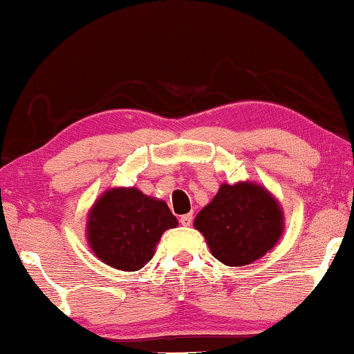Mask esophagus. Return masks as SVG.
<instances>
[{
  "mask_svg": "<svg viewBox=\"0 0 354 354\" xmlns=\"http://www.w3.org/2000/svg\"><path fill=\"white\" fill-rule=\"evenodd\" d=\"M180 223L183 227H189L192 223V214H185V216L180 217Z\"/></svg>",
  "mask_w": 354,
  "mask_h": 354,
  "instance_id": "obj_1",
  "label": "esophagus"
}]
</instances>
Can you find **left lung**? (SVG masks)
<instances>
[{
	"label": "left lung",
	"instance_id": "obj_1",
	"mask_svg": "<svg viewBox=\"0 0 354 354\" xmlns=\"http://www.w3.org/2000/svg\"><path fill=\"white\" fill-rule=\"evenodd\" d=\"M194 227L218 261L245 266L274 247L283 234V210L265 187L253 183L222 185L201 210Z\"/></svg>",
	"mask_w": 354,
	"mask_h": 354
}]
</instances>
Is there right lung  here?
Masks as SVG:
<instances>
[{"mask_svg": "<svg viewBox=\"0 0 354 354\" xmlns=\"http://www.w3.org/2000/svg\"><path fill=\"white\" fill-rule=\"evenodd\" d=\"M178 225L167 203L136 187L104 192L88 217L89 247L101 261L120 271H138L153 258L165 230Z\"/></svg>", "mask_w": 354, "mask_h": 354, "instance_id": "1", "label": "right lung"}]
</instances>
